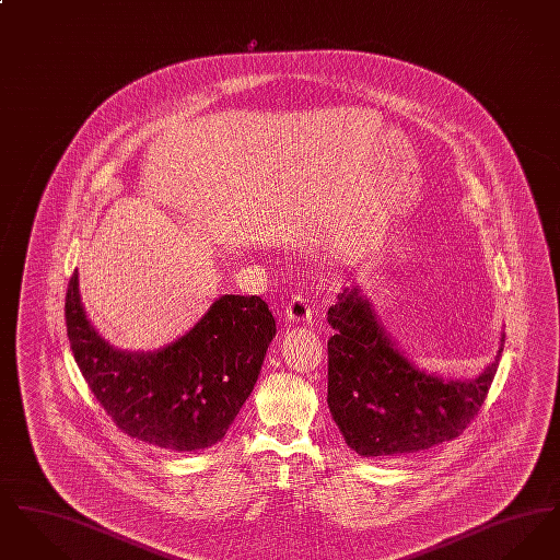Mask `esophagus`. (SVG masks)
I'll use <instances>...</instances> for the list:
<instances>
[{
    "instance_id": "esophagus-1",
    "label": "esophagus",
    "mask_w": 560,
    "mask_h": 560,
    "mask_svg": "<svg viewBox=\"0 0 560 560\" xmlns=\"http://www.w3.org/2000/svg\"><path fill=\"white\" fill-rule=\"evenodd\" d=\"M285 319L290 323H308L313 319V308L308 306V302L302 293H295L292 302L285 306Z\"/></svg>"
}]
</instances>
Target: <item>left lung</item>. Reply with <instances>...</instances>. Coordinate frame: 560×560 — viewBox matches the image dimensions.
<instances>
[{
	"mask_svg": "<svg viewBox=\"0 0 560 560\" xmlns=\"http://www.w3.org/2000/svg\"><path fill=\"white\" fill-rule=\"evenodd\" d=\"M327 323V405L348 447L363 457L427 452L475 420L495 377V359L466 380L420 370L397 347L359 288L338 293Z\"/></svg>",
	"mask_w": 560,
	"mask_h": 560,
	"instance_id": "1",
	"label": "left lung"
}]
</instances>
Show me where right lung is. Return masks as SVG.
<instances>
[{
  "instance_id": "obj_1",
  "label": "right lung",
  "mask_w": 560,
  "mask_h": 560,
  "mask_svg": "<svg viewBox=\"0 0 560 560\" xmlns=\"http://www.w3.org/2000/svg\"><path fill=\"white\" fill-rule=\"evenodd\" d=\"M75 270L65 302L75 363L96 400L128 436L170 452L224 439L252 395L277 325L260 295H220L185 336L136 352L108 345L85 317Z\"/></svg>"
}]
</instances>
